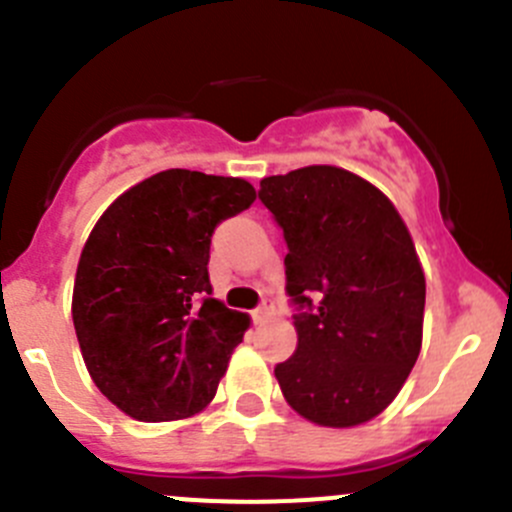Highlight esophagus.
<instances>
[{
    "mask_svg": "<svg viewBox=\"0 0 512 512\" xmlns=\"http://www.w3.org/2000/svg\"><path fill=\"white\" fill-rule=\"evenodd\" d=\"M272 312H275V304H272V299H265V302H262L255 312H252V319L260 324V322H265V319H270Z\"/></svg>",
    "mask_w": 512,
    "mask_h": 512,
    "instance_id": "34e87169",
    "label": "esophagus"
}]
</instances>
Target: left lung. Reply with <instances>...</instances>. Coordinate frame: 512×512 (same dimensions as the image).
Segmentation results:
<instances>
[{"label":"left lung","mask_w":512,"mask_h":512,"mask_svg":"<svg viewBox=\"0 0 512 512\" xmlns=\"http://www.w3.org/2000/svg\"><path fill=\"white\" fill-rule=\"evenodd\" d=\"M285 232L297 349L275 366L287 404L317 426L379 416L421 352L426 277L409 227L369 180L307 165L260 180Z\"/></svg>","instance_id":"1"}]
</instances>
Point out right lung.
Returning a JSON list of instances; mask_svg holds the SVG:
<instances>
[{
  "mask_svg": "<svg viewBox=\"0 0 512 512\" xmlns=\"http://www.w3.org/2000/svg\"><path fill=\"white\" fill-rule=\"evenodd\" d=\"M252 203L247 180L170 168L98 218L71 317L91 379L123 414L178 421L213 401L250 317L210 297V237Z\"/></svg>",
  "mask_w": 512,
  "mask_h": 512,
  "instance_id": "obj_1",
  "label": "right lung"
}]
</instances>
